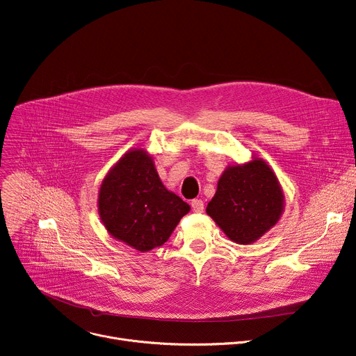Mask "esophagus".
I'll return each mask as SVG.
<instances>
[{"label":"esophagus","mask_w":356,"mask_h":356,"mask_svg":"<svg viewBox=\"0 0 356 356\" xmlns=\"http://www.w3.org/2000/svg\"><path fill=\"white\" fill-rule=\"evenodd\" d=\"M191 209H193V211L202 213V211L204 210V203H203V200H200V199L191 200Z\"/></svg>","instance_id":"esophagus-1"}]
</instances>
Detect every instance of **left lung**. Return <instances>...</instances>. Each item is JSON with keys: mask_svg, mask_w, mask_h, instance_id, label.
<instances>
[{"mask_svg": "<svg viewBox=\"0 0 356 356\" xmlns=\"http://www.w3.org/2000/svg\"><path fill=\"white\" fill-rule=\"evenodd\" d=\"M284 195L277 176L261 159L229 166L207 204V214L232 241L251 244L280 220Z\"/></svg>", "mask_w": 356, "mask_h": 356, "instance_id": "obj_1", "label": "left lung"}]
</instances>
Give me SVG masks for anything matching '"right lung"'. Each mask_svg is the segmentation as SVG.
Masks as SVG:
<instances>
[{"label": "right lung", "instance_id": "1", "mask_svg": "<svg viewBox=\"0 0 356 356\" xmlns=\"http://www.w3.org/2000/svg\"><path fill=\"white\" fill-rule=\"evenodd\" d=\"M98 209L108 233L138 251L165 244L190 211L169 191L142 149L129 150L109 170L99 188Z\"/></svg>", "mask_w": 356, "mask_h": 356}]
</instances>
